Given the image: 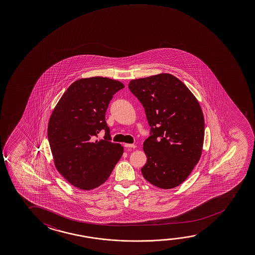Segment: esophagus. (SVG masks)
<instances>
[{"label":"esophagus","instance_id":"34e87169","mask_svg":"<svg viewBox=\"0 0 255 255\" xmlns=\"http://www.w3.org/2000/svg\"><path fill=\"white\" fill-rule=\"evenodd\" d=\"M125 146L129 147V148H135L136 145H134V144H125Z\"/></svg>","mask_w":255,"mask_h":255}]
</instances>
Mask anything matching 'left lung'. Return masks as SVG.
Returning <instances> with one entry per match:
<instances>
[{
  "label": "left lung",
  "instance_id": "left-lung-1",
  "mask_svg": "<svg viewBox=\"0 0 255 255\" xmlns=\"http://www.w3.org/2000/svg\"><path fill=\"white\" fill-rule=\"evenodd\" d=\"M129 89L145 109L151 135L143 143L146 163L142 175L163 189L186 180L200 160L205 119L199 102L171 74L131 80Z\"/></svg>",
  "mask_w": 255,
  "mask_h": 255
}]
</instances>
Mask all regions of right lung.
<instances>
[{"label": "right lung", "mask_w": 255, "mask_h": 255, "mask_svg": "<svg viewBox=\"0 0 255 255\" xmlns=\"http://www.w3.org/2000/svg\"><path fill=\"white\" fill-rule=\"evenodd\" d=\"M125 88L108 77L82 78L67 88L48 125L55 167L75 188L91 190L109 179L124 147L110 141L105 114L116 92ZM105 139H95L101 129Z\"/></svg>", "instance_id": "obj_1"}]
</instances>
